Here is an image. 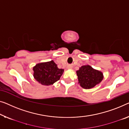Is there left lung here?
I'll return each instance as SVG.
<instances>
[{"mask_svg": "<svg viewBox=\"0 0 129 129\" xmlns=\"http://www.w3.org/2000/svg\"><path fill=\"white\" fill-rule=\"evenodd\" d=\"M78 83L82 88L90 89L101 83L104 78L103 72L89 65H83L76 71Z\"/></svg>", "mask_w": 129, "mask_h": 129, "instance_id": "8db88e82", "label": "left lung"}]
</instances>
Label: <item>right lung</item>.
<instances>
[{
    "mask_svg": "<svg viewBox=\"0 0 129 129\" xmlns=\"http://www.w3.org/2000/svg\"><path fill=\"white\" fill-rule=\"evenodd\" d=\"M35 79L42 85L50 86L59 80L64 73L63 69H59L57 65L51 60L38 63L33 67Z\"/></svg>",
    "mask_w": 129,
    "mask_h": 129,
    "instance_id": "right-lung-1",
    "label": "right lung"
}]
</instances>
